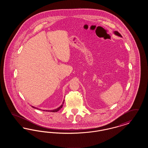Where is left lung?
I'll list each match as a JSON object with an SVG mask.
<instances>
[{
	"instance_id": "8db88e82",
	"label": "left lung",
	"mask_w": 148,
	"mask_h": 148,
	"mask_svg": "<svg viewBox=\"0 0 148 148\" xmlns=\"http://www.w3.org/2000/svg\"><path fill=\"white\" fill-rule=\"evenodd\" d=\"M114 33V34H115V35H118V36H120V37H122V36L121 35V34H120L119 32H118L117 31H115Z\"/></svg>"
}]
</instances>
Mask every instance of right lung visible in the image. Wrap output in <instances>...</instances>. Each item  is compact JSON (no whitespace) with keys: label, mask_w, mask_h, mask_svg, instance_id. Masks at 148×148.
I'll use <instances>...</instances> for the list:
<instances>
[{"label":"right lung","mask_w":148,"mask_h":148,"mask_svg":"<svg viewBox=\"0 0 148 148\" xmlns=\"http://www.w3.org/2000/svg\"><path fill=\"white\" fill-rule=\"evenodd\" d=\"M64 102H63V104ZM63 104H62L60 106H59V108H56V109H54V110H45L46 112H53V113H55V112H58L62 107H63ZM33 108H35V109H38V108H35V107H34V106H32ZM43 111H45V110H43Z\"/></svg>","instance_id":"obj_1"}]
</instances>
